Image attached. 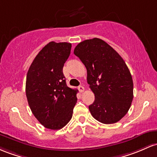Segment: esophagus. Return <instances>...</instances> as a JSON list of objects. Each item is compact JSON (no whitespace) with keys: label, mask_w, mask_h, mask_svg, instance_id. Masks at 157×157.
I'll list each match as a JSON object with an SVG mask.
<instances>
[{"label":"esophagus","mask_w":157,"mask_h":157,"mask_svg":"<svg viewBox=\"0 0 157 157\" xmlns=\"http://www.w3.org/2000/svg\"><path fill=\"white\" fill-rule=\"evenodd\" d=\"M78 89H79V91H80V92H83L84 91H85V88H84L83 86H78Z\"/></svg>","instance_id":"obj_1"}]
</instances>
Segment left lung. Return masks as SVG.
<instances>
[{
	"instance_id": "obj_1",
	"label": "left lung",
	"mask_w": 157,
	"mask_h": 157,
	"mask_svg": "<svg viewBox=\"0 0 157 157\" xmlns=\"http://www.w3.org/2000/svg\"><path fill=\"white\" fill-rule=\"evenodd\" d=\"M74 53L87 70V82L94 94L89 106L96 120L114 124L127 114L133 98V82L121 56L109 44L94 38L79 43Z\"/></svg>"
}]
</instances>
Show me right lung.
Returning a JSON list of instances; mask_svg holds the SVG:
<instances>
[{"mask_svg": "<svg viewBox=\"0 0 157 157\" xmlns=\"http://www.w3.org/2000/svg\"><path fill=\"white\" fill-rule=\"evenodd\" d=\"M71 44L51 42L29 68L26 96L33 114L44 127L59 130L71 119L77 89L67 86L63 72Z\"/></svg>", "mask_w": 157, "mask_h": 157, "instance_id": "obj_1", "label": "right lung"}]
</instances>
